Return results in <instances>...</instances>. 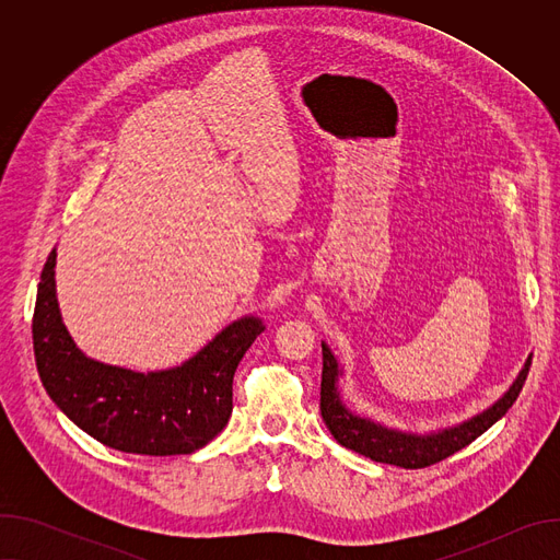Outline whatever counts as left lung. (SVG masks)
Instances as JSON below:
<instances>
[{"instance_id": "obj_1", "label": "left lung", "mask_w": 560, "mask_h": 560, "mask_svg": "<svg viewBox=\"0 0 560 560\" xmlns=\"http://www.w3.org/2000/svg\"><path fill=\"white\" fill-rule=\"evenodd\" d=\"M324 352V372H322V417L337 439L339 445L359 452L376 463H389L406 469H419L434 465L454 452L469 445L474 439L488 432L497 421H501L508 410L518 398L523 383L527 378L532 354H527L521 372L512 381V385L497 398V401L460 423L445 425L430 432H412L389 428L381 421H374L365 415L354 412L346 401L339 387V378H343V365L330 350L326 341H322Z\"/></svg>"}]
</instances>
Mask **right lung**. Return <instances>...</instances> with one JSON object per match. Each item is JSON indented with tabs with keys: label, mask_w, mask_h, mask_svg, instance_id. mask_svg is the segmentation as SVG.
<instances>
[{
	"label": "right lung",
	"mask_w": 560,
	"mask_h": 560,
	"mask_svg": "<svg viewBox=\"0 0 560 560\" xmlns=\"http://www.w3.org/2000/svg\"><path fill=\"white\" fill-rule=\"evenodd\" d=\"M55 266L52 250L33 316L37 372L55 406L79 430L119 452L173 456L208 445L232 415V376L266 330L264 318H234L175 368L137 372L102 363L79 350L63 326Z\"/></svg>",
	"instance_id": "1"
}]
</instances>
